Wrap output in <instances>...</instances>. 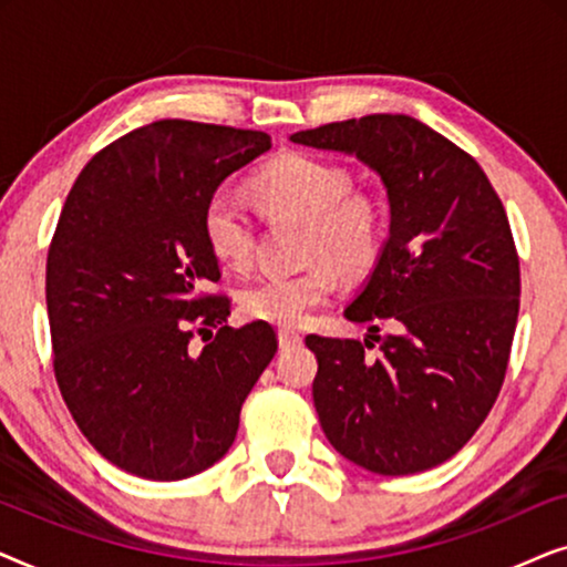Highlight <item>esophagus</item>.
Returning <instances> with one entry per match:
<instances>
[{
    "instance_id": "esophagus-1",
    "label": "esophagus",
    "mask_w": 567,
    "mask_h": 567,
    "mask_svg": "<svg viewBox=\"0 0 567 567\" xmlns=\"http://www.w3.org/2000/svg\"><path fill=\"white\" fill-rule=\"evenodd\" d=\"M278 343H281V348H293L301 343V332L297 330H278Z\"/></svg>"
}]
</instances>
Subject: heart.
<instances>
[{
    "instance_id": "obj_1",
    "label": "heart",
    "mask_w": 567,
    "mask_h": 567,
    "mask_svg": "<svg viewBox=\"0 0 567 567\" xmlns=\"http://www.w3.org/2000/svg\"><path fill=\"white\" fill-rule=\"evenodd\" d=\"M250 193L270 216H293L307 224L305 260L297 274H266L237 293L247 320L293 328L338 289L336 266L359 276L374 266L384 245L386 206L377 190L353 188L348 167L315 154L291 152L268 162L252 177ZM208 250L229 268H247L255 252V224L235 193L219 188L200 216Z\"/></svg>"
}]
</instances>
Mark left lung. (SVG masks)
<instances>
[{"instance_id":"8db88e82","label":"left lung","mask_w":567,"mask_h":567,"mask_svg":"<svg viewBox=\"0 0 567 567\" xmlns=\"http://www.w3.org/2000/svg\"><path fill=\"white\" fill-rule=\"evenodd\" d=\"M291 142L355 154L392 208L382 258L346 309L371 336H307L324 436L377 475L436 467L475 436L506 379L522 293L506 208L467 152L410 115L324 123Z\"/></svg>"}]
</instances>
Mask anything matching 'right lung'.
Instances as JSON below:
<instances>
[{
  "instance_id": "right-lung-1",
  "label": "right lung",
  "mask_w": 567,
  "mask_h": 567,
  "mask_svg": "<svg viewBox=\"0 0 567 567\" xmlns=\"http://www.w3.org/2000/svg\"><path fill=\"white\" fill-rule=\"evenodd\" d=\"M268 150L266 131L154 121L100 150L61 208L45 260L53 374L84 439L131 475L173 483L219 462L276 355L274 324H224L200 229L224 177ZM193 334L209 340L200 354Z\"/></svg>"
}]
</instances>
